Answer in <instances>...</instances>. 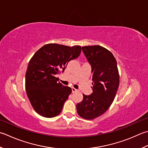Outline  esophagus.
<instances>
[{"mask_svg": "<svg viewBox=\"0 0 148 148\" xmlns=\"http://www.w3.org/2000/svg\"><path fill=\"white\" fill-rule=\"evenodd\" d=\"M78 90L77 89H76V88H72V93H74V92H77Z\"/></svg>", "mask_w": 148, "mask_h": 148, "instance_id": "esophagus-1", "label": "esophagus"}]
</instances>
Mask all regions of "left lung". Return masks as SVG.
Returning <instances> with one entry per match:
<instances>
[{"instance_id": "left-lung-1", "label": "left lung", "mask_w": 148, "mask_h": 148, "mask_svg": "<svg viewBox=\"0 0 148 148\" xmlns=\"http://www.w3.org/2000/svg\"><path fill=\"white\" fill-rule=\"evenodd\" d=\"M82 49L91 66L93 92L83 94L76 108L80 117L90 120L103 114L112 105L119 85V76L117 61L111 52L100 45Z\"/></svg>"}]
</instances>
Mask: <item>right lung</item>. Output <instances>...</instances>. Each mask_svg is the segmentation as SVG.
I'll return each mask as SVG.
<instances>
[{"instance_id":"add662e5","label":"right lung","mask_w":148,"mask_h":148,"mask_svg":"<svg viewBox=\"0 0 148 148\" xmlns=\"http://www.w3.org/2000/svg\"><path fill=\"white\" fill-rule=\"evenodd\" d=\"M81 51L79 45L49 43L32 57L25 74V90L32 106L40 115L51 118L62 112L72 89L59 82L56 75L64 72L68 63L79 57Z\"/></svg>"}]
</instances>
